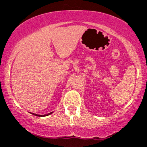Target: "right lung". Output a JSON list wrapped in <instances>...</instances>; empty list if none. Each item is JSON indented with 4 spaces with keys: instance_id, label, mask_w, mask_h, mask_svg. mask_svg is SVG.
I'll list each match as a JSON object with an SVG mask.
<instances>
[{
    "instance_id": "obj_1",
    "label": "right lung",
    "mask_w": 147,
    "mask_h": 147,
    "mask_svg": "<svg viewBox=\"0 0 147 147\" xmlns=\"http://www.w3.org/2000/svg\"><path fill=\"white\" fill-rule=\"evenodd\" d=\"M53 112H50V113L47 114H44V115H39V114H34V113H31V112H30V113L32 114H33V115H35V116H40V117H42V116H49V115H50V114H51L52 113H53Z\"/></svg>"
}]
</instances>
